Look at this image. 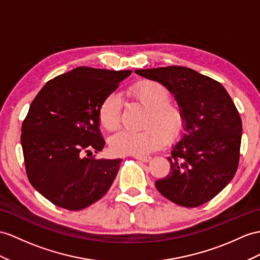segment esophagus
I'll list each match as a JSON object with an SVG mask.
<instances>
[{
  "mask_svg": "<svg viewBox=\"0 0 260 260\" xmlns=\"http://www.w3.org/2000/svg\"><path fill=\"white\" fill-rule=\"evenodd\" d=\"M135 159L141 161V162H149L151 160V156H140V155H135Z\"/></svg>",
  "mask_w": 260,
  "mask_h": 260,
  "instance_id": "obj_1",
  "label": "esophagus"
}]
</instances>
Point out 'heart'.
Instances as JSON below:
<instances>
[{
    "label": "heart",
    "instance_id": "1",
    "mask_svg": "<svg viewBox=\"0 0 260 260\" xmlns=\"http://www.w3.org/2000/svg\"><path fill=\"white\" fill-rule=\"evenodd\" d=\"M132 93L151 109L147 129H122L110 138V149L115 154L147 155L160 149L168 140L178 138L183 129V115L178 107L170 105L171 94L157 81L144 80L135 85ZM99 121L106 129L117 128L121 116V101L116 94L107 96L99 107Z\"/></svg>",
    "mask_w": 260,
    "mask_h": 260
}]
</instances>
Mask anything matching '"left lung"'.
<instances>
[{"label": "left lung", "mask_w": 260, "mask_h": 260, "mask_svg": "<svg viewBox=\"0 0 260 260\" xmlns=\"http://www.w3.org/2000/svg\"><path fill=\"white\" fill-rule=\"evenodd\" d=\"M166 86L183 115L180 141L172 147L171 171L155 187L173 203L196 207L215 198L233 180L242 141V119L218 81L181 66L137 69Z\"/></svg>", "instance_id": "obj_1"}]
</instances>
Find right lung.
<instances>
[{"label":"right lung","mask_w":260,"mask_h":260,"mask_svg":"<svg viewBox=\"0 0 260 260\" xmlns=\"http://www.w3.org/2000/svg\"><path fill=\"white\" fill-rule=\"evenodd\" d=\"M130 75L77 67L47 81L30 104L21 136L25 168L30 184L53 204L79 211L108 192L122 160L85 155L104 149L99 107Z\"/></svg>","instance_id":"add662e5"}]
</instances>
